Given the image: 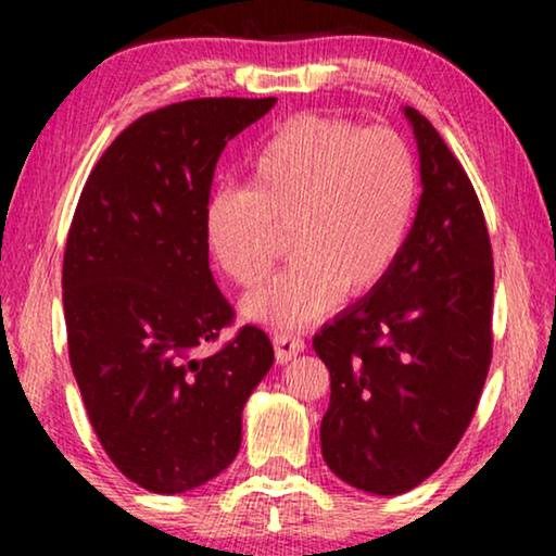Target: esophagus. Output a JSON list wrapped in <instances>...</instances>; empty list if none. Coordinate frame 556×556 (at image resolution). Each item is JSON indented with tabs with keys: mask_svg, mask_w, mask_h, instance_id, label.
I'll return each instance as SVG.
<instances>
[{
	"mask_svg": "<svg viewBox=\"0 0 556 556\" xmlns=\"http://www.w3.org/2000/svg\"><path fill=\"white\" fill-rule=\"evenodd\" d=\"M273 349H276V359L280 364L291 362L293 356H299L306 344H303L301 337H295V333H288V331H276L273 333Z\"/></svg>",
	"mask_w": 556,
	"mask_h": 556,
	"instance_id": "1",
	"label": "esophagus"
}]
</instances>
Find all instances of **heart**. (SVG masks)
<instances>
[{"label":"heart","mask_w":556,"mask_h":556,"mask_svg":"<svg viewBox=\"0 0 556 556\" xmlns=\"http://www.w3.org/2000/svg\"><path fill=\"white\" fill-rule=\"evenodd\" d=\"M417 202V162L392 128L303 116L280 126L248 166V187L204 204V240L240 288L261 286L288 232L293 263L248 295L245 316L276 329L324 316L387 278Z\"/></svg>","instance_id":"b5f03b06"}]
</instances>
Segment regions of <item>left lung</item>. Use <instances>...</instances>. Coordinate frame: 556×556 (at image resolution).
<instances>
[{
    "label": "left lung",
    "instance_id": "8db88e82",
    "mask_svg": "<svg viewBox=\"0 0 556 556\" xmlns=\"http://www.w3.org/2000/svg\"><path fill=\"white\" fill-rule=\"evenodd\" d=\"M422 197L387 278L314 337L331 377L326 466L397 496L443 466L481 400L493 354V253L466 169L420 111L405 109Z\"/></svg>",
    "mask_w": 556,
    "mask_h": 556
}]
</instances>
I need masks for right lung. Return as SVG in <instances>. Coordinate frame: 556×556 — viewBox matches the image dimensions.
<instances>
[{
    "label": "right lung",
    "instance_id": "1",
    "mask_svg": "<svg viewBox=\"0 0 556 556\" xmlns=\"http://www.w3.org/2000/svg\"><path fill=\"white\" fill-rule=\"evenodd\" d=\"M276 98H194L116 136L75 207L63 257L67 354L103 451L128 481L185 493L230 466L273 344L212 278L204 204L217 159Z\"/></svg>",
    "mask_w": 556,
    "mask_h": 556
}]
</instances>
